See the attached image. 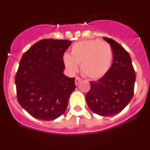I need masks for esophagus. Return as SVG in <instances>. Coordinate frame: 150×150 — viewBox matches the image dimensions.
Instances as JSON below:
<instances>
[{
    "label": "esophagus",
    "instance_id": "obj_1",
    "mask_svg": "<svg viewBox=\"0 0 150 150\" xmlns=\"http://www.w3.org/2000/svg\"><path fill=\"white\" fill-rule=\"evenodd\" d=\"M81 81H82V79H80V78H79V77L76 76V79H75V84H76V86H77V85L79 84V83H80V82H81Z\"/></svg>",
    "mask_w": 150,
    "mask_h": 150
}]
</instances>
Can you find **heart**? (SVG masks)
<instances>
[{"label": "heart", "instance_id": "heart-1", "mask_svg": "<svg viewBox=\"0 0 150 150\" xmlns=\"http://www.w3.org/2000/svg\"><path fill=\"white\" fill-rule=\"evenodd\" d=\"M112 57L109 43L100 40H88L74 43L71 55L65 53L63 55V62L71 73H76L78 64H80L83 75L95 79L103 77L108 72Z\"/></svg>", "mask_w": 150, "mask_h": 150}]
</instances>
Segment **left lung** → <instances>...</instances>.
<instances>
[{"label":"left lung","instance_id":"obj_1","mask_svg":"<svg viewBox=\"0 0 150 150\" xmlns=\"http://www.w3.org/2000/svg\"><path fill=\"white\" fill-rule=\"evenodd\" d=\"M112 50V64L108 72L90 82L86 95L87 105L96 114L112 116L121 112L132 100L136 76L128 52L112 39L104 38Z\"/></svg>","mask_w":150,"mask_h":150}]
</instances>
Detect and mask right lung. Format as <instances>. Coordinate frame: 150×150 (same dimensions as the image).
Instances as JSON below:
<instances>
[{
  "label": "right lung",
  "mask_w": 150,
  "mask_h": 150,
  "mask_svg": "<svg viewBox=\"0 0 150 150\" xmlns=\"http://www.w3.org/2000/svg\"><path fill=\"white\" fill-rule=\"evenodd\" d=\"M72 42L44 39L23 54L16 75L17 99L38 120L50 121L65 112L75 78L64 74L63 55Z\"/></svg>",
  "instance_id": "obj_1"
}]
</instances>
